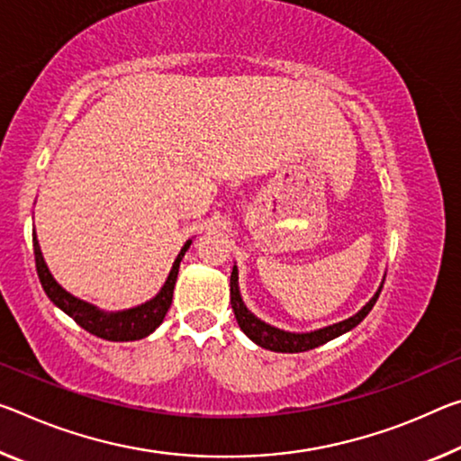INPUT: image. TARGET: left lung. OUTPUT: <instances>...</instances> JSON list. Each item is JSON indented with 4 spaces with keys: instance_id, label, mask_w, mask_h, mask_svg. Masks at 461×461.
Returning <instances> with one entry per match:
<instances>
[{
    "instance_id": "obj_1",
    "label": "left lung",
    "mask_w": 461,
    "mask_h": 461,
    "mask_svg": "<svg viewBox=\"0 0 461 461\" xmlns=\"http://www.w3.org/2000/svg\"><path fill=\"white\" fill-rule=\"evenodd\" d=\"M230 294H231V310L236 313V320L240 328H242L244 334L248 339H252L257 345H260L262 348L275 350V353H303V350H312L324 342L336 339V336L348 332L350 328H355L361 320L367 316L374 308L379 294H382V287L377 289V294L369 299V303L365 305L361 312H357L353 318L345 320V322L320 328V330L313 332H305V334H295V332H285L279 330V328H273L265 322H260L257 316H252L250 312L240 297V289H238V268L233 267L231 270V279H230Z\"/></svg>"
}]
</instances>
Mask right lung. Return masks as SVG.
Here are the masks:
<instances>
[{
  "label": "right lung",
  "mask_w": 461,
  "mask_h": 461,
  "mask_svg": "<svg viewBox=\"0 0 461 461\" xmlns=\"http://www.w3.org/2000/svg\"><path fill=\"white\" fill-rule=\"evenodd\" d=\"M32 246H34L36 273H39L42 289H45V294L49 295L50 302H53L57 308H61L69 318L76 320L84 330L98 336V339L113 340V342H127V340L145 339V336L151 334L159 324H162L166 312L172 303V294H174V285H176L180 260L185 257L186 248L191 246V240H188L185 248L180 250L178 258L174 260V267L170 270V276H167L166 285L162 287V291L151 299V302L137 305L133 310L116 312V313L100 312L98 308H94V305L68 294V291H65L61 285L53 279V275L49 273L45 260H42L36 233H32Z\"/></svg>",
  "instance_id": "right-lung-1"
}]
</instances>
